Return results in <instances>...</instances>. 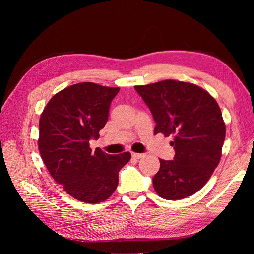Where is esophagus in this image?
Instances as JSON below:
<instances>
[{
  "label": "esophagus",
  "instance_id": "obj_1",
  "mask_svg": "<svg viewBox=\"0 0 254 254\" xmlns=\"http://www.w3.org/2000/svg\"><path fill=\"white\" fill-rule=\"evenodd\" d=\"M132 157L134 159H141L142 157H144V153H137V152H132Z\"/></svg>",
  "mask_w": 254,
  "mask_h": 254
}]
</instances>
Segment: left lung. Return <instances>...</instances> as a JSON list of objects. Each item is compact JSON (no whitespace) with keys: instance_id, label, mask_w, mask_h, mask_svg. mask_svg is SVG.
<instances>
[{"instance_id":"obj_1","label":"left lung","mask_w":254,"mask_h":254,"mask_svg":"<svg viewBox=\"0 0 254 254\" xmlns=\"http://www.w3.org/2000/svg\"><path fill=\"white\" fill-rule=\"evenodd\" d=\"M156 122L155 133L174 135L175 157L160 159L152 178L157 194L167 200L187 198L202 189L217 167L226 125L217 102L190 82L166 79L135 86Z\"/></svg>"}]
</instances>
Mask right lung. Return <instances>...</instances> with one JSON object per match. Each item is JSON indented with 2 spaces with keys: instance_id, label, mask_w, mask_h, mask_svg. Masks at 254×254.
Returning a JSON list of instances; mask_svg holds the SVG:
<instances>
[{
  "instance_id": "add662e5",
  "label": "right lung",
  "mask_w": 254,
  "mask_h": 254,
  "mask_svg": "<svg viewBox=\"0 0 254 254\" xmlns=\"http://www.w3.org/2000/svg\"><path fill=\"white\" fill-rule=\"evenodd\" d=\"M120 88L79 82L54 95L40 117L38 147L49 173L73 198L86 203L105 201L119 183V172L130 152L108 155L92 151L108 121L112 99Z\"/></svg>"
}]
</instances>
